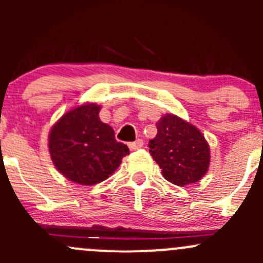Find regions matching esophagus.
<instances>
[{
	"instance_id": "34e87169",
	"label": "esophagus",
	"mask_w": 263,
	"mask_h": 263,
	"mask_svg": "<svg viewBox=\"0 0 263 263\" xmlns=\"http://www.w3.org/2000/svg\"><path fill=\"white\" fill-rule=\"evenodd\" d=\"M142 146H144V141H142L141 139H137L136 141L129 142L128 144L129 150H139V148H141Z\"/></svg>"
}]
</instances>
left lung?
<instances>
[{
  "label": "left lung",
  "instance_id": "obj_1",
  "mask_svg": "<svg viewBox=\"0 0 263 263\" xmlns=\"http://www.w3.org/2000/svg\"><path fill=\"white\" fill-rule=\"evenodd\" d=\"M156 128L158 134L148 141V153L164 178L177 185L200 181L210 164V148L202 134L173 115L164 116Z\"/></svg>",
  "mask_w": 263,
  "mask_h": 263
}]
</instances>
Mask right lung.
<instances>
[{"label":"right lung","mask_w":263,"mask_h":263,"mask_svg":"<svg viewBox=\"0 0 263 263\" xmlns=\"http://www.w3.org/2000/svg\"><path fill=\"white\" fill-rule=\"evenodd\" d=\"M100 107L86 104L66 113L53 126L49 153L55 168L70 181L91 185L107 179L128 155L112 127L99 119Z\"/></svg>","instance_id":"obj_1"}]
</instances>
